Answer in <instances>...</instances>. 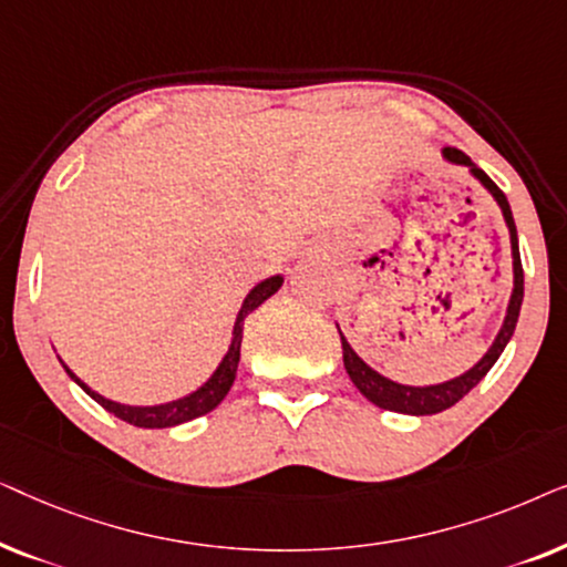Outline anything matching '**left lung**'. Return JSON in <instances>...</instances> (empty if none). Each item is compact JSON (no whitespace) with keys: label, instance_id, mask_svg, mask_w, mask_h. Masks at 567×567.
Masks as SVG:
<instances>
[{"label":"left lung","instance_id":"1","mask_svg":"<svg viewBox=\"0 0 567 567\" xmlns=\"http://www.w3.org/2000/svg\"><path fill=\"white\" fill-rule=\"evenodd\" d=\"M444 159L454 162V165L470 167V173L475 175L477 181L485 185L487 193H491L495 200H498V206H501V212H503V219H506V227H508V235H511V258H514V291H511V301H508V309H506V320H503L498 336H495L493 346L487 348V353L470 371H464V374L449 379V382H441V384L410 386V384L392 382V379H386V377L379 374V371L371 369L369 363L363 361L361 355L353 351L351 343H348L346 336L338 328L340 343H343V363H346L348 377H351V382L355 384V390H359L369 402H374L377 408L392 410V413L433 415V413H441V410L456 405V402H460L464 394L472 390V386H477L480 382H483V377L493 369V363L501 359L503 348L508 346V340H511V336H514V330H516L518 312H522L524 268H522V255H518V235H516L514 214H511L506 193H503L498 185H495L491 177L483 173V169L475 167V162H472L462 150L446 146Z\"/></svg>","mask_w":567,"mask_h":567}]
</instances>
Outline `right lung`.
<instances>
[{
	"label": "right lung",
	"instance_id": "right-lung-1",
	"mask_svg": "<svg viewBox=\"0 0 567 567\" xmlns=\"http://www.w3.org/2000/svg\"><path fill=\"white\" fill-rule=\"evenodd\" d=\"M281 284H284V276H270V278H266V281H260L258 286H255L250 293H247L243 307H239V312H237L235 330H231L229 351L224 353V359H221L219 367H216L214 374L208 377L196 392L185 394V398H181V400L162 402V405H144V408L142 405H121V402H113V400L103 398V394H97L95 390H90V386L84 384L82 379L66 367L64 361H61V359L59 361H61V367L66 369V374L72 377L74 382L80 384L82 390L97 402V405H103L107 413H113L115 417H121V421L136 425V429H173V425L188 423V421H193V417L212 413V410L219 405L224 398H227V392L231 390V384H235V377H237L245 317L255 312V309H258L262 301L274 297V293L281 289Z\"/></svg>",
	"mask_w": 567,
	"mask_h": 567
}]
</instances>
